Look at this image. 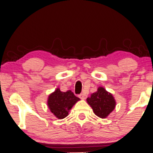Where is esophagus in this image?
Masks as SVG:
<instances>
[{"mask_svg": "<svg viewBox=\"0 0 153 153\" xmlns=\"http://www.w3.org/2000/svg\"><path fill=\"white\" fill-rule=\"evenodd\" d=\"M79 97L81 99H82V100H85V99H86V98H87V95H86L85 94L82 93V94H79Z\"/></svg>", "mask_w": 153, "mask_h": 153, "instance_id": "34e87169", "label": "esophagus"}]
</instances>
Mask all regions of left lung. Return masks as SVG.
<instances>
[{"label":"left lung","mask_w":153,"mask_h":153,"mask_svg":"<svg viewBox=\"0 0 153 153\" xmlns=\"http://www.w3.org/2000/svg\"><path fill=\"white\" fill-rule=\"evenodd\" d=\"M87 103L91 107L94 113L98 117L105 119L115 108L116 101L112 94L103 87H98L97 91L87 98Z\"/></svg>","instance_id":"8db88e82"}]
</instances>
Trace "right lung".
Wrapping results in <instances>:
<instances>
[{
	"mask_svg": "<svg viewBox=\"0 0 153 153\" xmlns=\"http://www.w3.org/2000/svg\"><path fill=\"white\" fill-rule=\"evenodd\" d=\"M78 100L79 98L71 91L62 92L57 88L49 95L47 103L51 112L57 119H62L67 117L68 111Z\"/></svg>",
	"mask_w": 153,
	"mask_h": 153,
	"instance_id": "1",
	"label": "right lung"
}]
</instances>
